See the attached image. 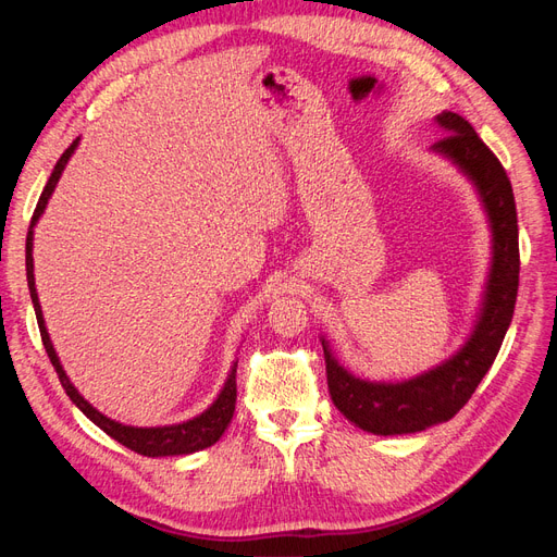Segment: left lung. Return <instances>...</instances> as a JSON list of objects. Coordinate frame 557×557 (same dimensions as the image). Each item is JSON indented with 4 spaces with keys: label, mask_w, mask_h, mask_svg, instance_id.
I'll return each mask as SVG.
<instances>
[{
    "label": "left lung",
    "mask_w": 557,
    "mask_h": 557,
    "mask_svg": "<svg viewBox=\"0 0 557 557\" xmlns=\"http://www.w3.org/2000/svg\"><path fill=\"white\" fill-rule=\"evenodd\" d=\"M444 137L432 150L448 158L474 183L493 230V264L487 274L474 332L453 358L401 383H372L352 376L323 339L327 387L334 407L350 423L372 434H411L446 423L474 395L493 367L507 334L518 295V218L511 181L502 162L462 115L444 111L434 117Z\"/></svg>",
    "instance_id": "1"
}]
</instances>
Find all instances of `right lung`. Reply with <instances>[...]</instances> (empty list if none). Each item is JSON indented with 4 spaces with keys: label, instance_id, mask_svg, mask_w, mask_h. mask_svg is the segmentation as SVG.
Masks as SVG:
<instances>
[{
    "label": "right lung",
    "instance_id": "1",
    "mask_svg": "<svg viewBox=\"0 0 557 557\" xmlns=\"http://www.w3.org/2000/svg\"><path fill=\"white\" fill-rule=\"evenodd\" d=\"M78 146V139L64 150L62 158L58 160L53 174H50L46 188L37 201V209H35V215H32V223H29V232H27V244H25V267H27V285H29V297H32V305H35V313H37V323H39V332H41V342H44V348L48 352L50 362H53L55 372L60 376V383L64 387V393L70 395V399L76 404V407L86 413L92 423L104 430L109 436H113V440L117 444L127 446L129 450L139 453V455H148V458H164V455H188V453H195V450H201V448H209L213 446L218 440H221L223 432L227 430L230 420H232V413H234V404H237V362L232 364V372L223 385L221 395L215 397V401L211 404V407L205 411L195 416L193 420H185V423H178V425H164V428H132V425H123V423H115V420L107 418L104 413H99L90 401H86L81 397V393L76 391V387L72 385L70 376L64 374V369L60 364V358L58 352L53 348V344H50V336H48V330H46V323H44V313H41V305H39V295H37V288H35V258H32V242H35V225L41 218L46 205L50 195H53L55 185L64 172L66 162H70V158L74 156V150Z\"/></svg>",
    "mask_w": 557,
    "mask_h": 557
}]
</instances>
